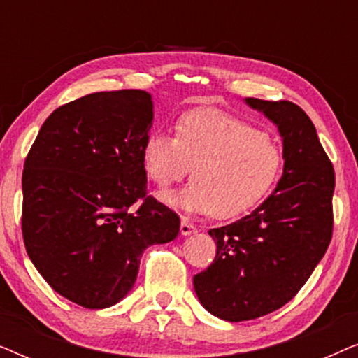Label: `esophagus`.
<instances>
[{"label":"esophagus","mask_w":358,"mask_h":358,"mask_svg":"<svg viewBox=\"0 0 358 358\" xmlns=\"http://www.w3.org/2000/svg\"><path fill=\"white\" fill-rule=\"evenodd\" d=\"M194 233H197V228L190 223L189 218L182 217V220H180V234H182V236H189V234Z\"/></svg>","instance_id":"obj_1"}]
</instances>
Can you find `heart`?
Returning a JSON list of instances; mask_svg holds the SVG:
<instances>
[{"instance_id": "heart-1", "label": "heart", "mask_w": 358, "mask_h": 358, "mask_svg": "<svg viewBox=\"0 0 358 358\" xmlns=\"http://www.w3.org/2000/svg\"><path fill=\"white\" fill-rule=\"evenodd\" d=\"M141 163L163 190L192 166V182L161 199L190 213L233 218L271 192L283 158L280 146L248 122L218 110H192L176 122V136L163 129L146 136Z\"/></svg>"}]
</instances>
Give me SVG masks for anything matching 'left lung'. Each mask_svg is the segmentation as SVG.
Masks as SVG:
<instances>
[{"label": "left lung", "mask_w": 358, "mask_h": 358, "mask_svg": "<svg viewBox=\"0 0 358 358\" xmlns=\"http://www.w3.org/2000/svg\"><path fill=\"white\" fill-rule=\"evenodd\" d=\"M244 101L277 127L283 174L251 215L208 231L217 256L194 275V288L205 310L231 322L290 301L324 256L334 224V168L310 117L290 101Z\"/></svg>", "instance_id": "left-lung-1"}]
</instances>
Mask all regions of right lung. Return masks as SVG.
<instances>
[{
  "instance_id": "right-lung-1",
  "label": "right lung",
  "mask_w": 358,
  "mask_h": 358,
  "mask_svg": "<svg viewBox=\"0 0 358 358\" xmlns=\"http://www.w3.org/2000/svg\"><path fill=\"white\" fill-rule=\"evenodd\" d=\"M151 94L92 92L43 122L22 173V238L38 273L76 305L102 310L131 290L141 254L178 236L173 210L146 197L141 148ZM138 198L136 213L129 207Z\"/></svg>"
}]
</instances>
